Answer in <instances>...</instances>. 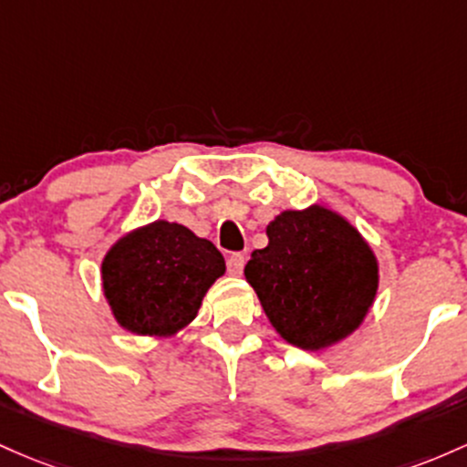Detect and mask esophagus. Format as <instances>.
Wrapping results in <instances>:
<instances>
[{
    "mask_svg": "<svg viewBox=\"0 0 467 467\" xmlns=\"http://www.w3.org/2000/svg\"><path fill=\"white\" fill-rule=\"evenodd\" d=\"M244 265H247V255L244 254H232L227 258V271L232 275H243Z\"/></svg>",
    "mask_w": 467,
    "mask_h": 467,
    "instance_id": "1",
    "label": "esophagus"
}]
</instances>
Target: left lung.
Masks as SVG:
<instances>
[{
  "mask_svg": "<svg viewBox=\"0 0 467 467\" xmlns=\"http://www.w3.org/2000/svg\"><path fill=\"white\" fill-rule=\"evenodd\" d=\"M269 244L244 277L274 328L293 347L322 350L364 322L379 286L373 249L347 218L322 205L277 213Z\"/></svg>",
  "mask_w": 467,
  "mask_h": 467,
  "instance_id": "obj_1",
  "label": "left lung"
}]
</instances>
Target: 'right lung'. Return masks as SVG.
I'll return each instance as SVG.
<instances>
[{"label":"right lung","mask_w":467,"mask_h":467,"mask_svg":"<svg viewBox=\"0 0 467 467\" xmlns=\"http://www.w3.org/2000/svg\"><path fill=\"white\" fill-rule=\"evenodd\" d=\"M223 274V254L209 240L167 220L125 234L101 265L114 319L125 331L150 337L185 328Z\"/></svg>","instance_id":"add662e5"}]
</instances>
